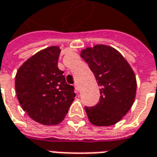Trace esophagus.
<instances>
[{
	"mask_svg": "<svg viewBox=\"0 0 157 157\" xmlns=\"http://www.w3.org/2000/svg\"><path fill=\"white\" fill-rule=\"evenodd\" d=\"M74 86H75V89L78 92L79 90H80V88H79V86H78V83H75V85H74Z\"/></svg>",
	"mask_w": 157,
	"mask_h": 157,
	"instance_id": "esophagus-1",
	"label": "esophagus"
}]
</instances>
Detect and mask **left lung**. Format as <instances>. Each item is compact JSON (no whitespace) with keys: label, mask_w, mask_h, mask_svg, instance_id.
Instances as JSON below:
<instances>
[{"label":"left lung","mask_w":157,"mask_h":157,"mask_svg":"<svg viewBox=\"0 0 157 157\" xmlns=\"http://www.w3.org/2000/svg\"><path fill=\"white\" fill-rule=\"evenodd\" d=\"M80 56L100 86V102L94 107H85L89 121L97 127L116 124L129 111L136 99L134 71L125 57L109 45L86 47Z\"/></svg>","instance_id":"obj_1"}]
</instances>
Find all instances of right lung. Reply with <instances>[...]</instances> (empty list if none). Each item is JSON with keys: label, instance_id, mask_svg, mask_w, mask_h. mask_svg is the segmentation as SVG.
I'll use <instances>...</instances> for the list:
<instances>
[{"label": "right lung", "instance_id": "obj_1", "mask_svg": "<svg viewBox=\"0 0 157 157\" xmlns=\"http://www.w3.org/2000/svg\"><path fill=\"white\" fill-rule=\"evenodd\" d=\"M58 46H51L28 58L15 74V87L23 111L35 121L57 125L65 117L74 100L73 86L58 69Z\"/></svg>", "mask_w": 157, "mask_h": 157}]
</instances>
